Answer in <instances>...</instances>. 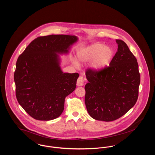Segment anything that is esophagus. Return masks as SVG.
I'll use <instances>...</instances> for the list:
<instances>
[{
  "instance_id": "obj_1",
  "label": "esophagus",
  "mask_w": 155,
  "mask_h": 155,
  "mask_svg": "<svg viewBox=\"0 0 155 155\" xmlns=\"http://www.w3.org/2000/svg\"><path fill=\"white\" fill-rule=\"evenodd\" d=\"M84 78L82 76H79L77 80V85L78 86H82L84 85Z\"/></svg>"
}]
</instances>
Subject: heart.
Returning a JSON list of instances; mask_svg holds the SVG:
<instances>
[{"instance_id": "b5f03b06", "label": "heart", "mask_w": 155, "mask_h": 155, "mask_svg": "<svg viewBox=\"0 0 155 155\" xmlns=\"http://www.w3.org/2000/svg\"><path fill=\"white\" fill-rule=\"evenodd\" d=\"M114 52L110 46L102 43H95L82 50L78 54V59L82 62L92 60L91 66L98 70L108 66L113 59ZM77 64V63L75 62Z\"/></svg>"}]
</instances>
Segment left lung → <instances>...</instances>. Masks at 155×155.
I'll return each mask as SVG.
<instances>
[{"label":"left lung","mask_w":155,"mask_h":155,"mask_svg":"<svg viewBox=\"0 0 155 155\" xmlns=\"http://www.w3.org/2000/svg\"><path fill=\"white\" fill-rule=\"evenodd\" d=\"M118 50L110 66L87 69L84 102L93 118L104 121L118 119L135 105L139 97L140 75L136 58L126 43L116 40Z\"/></svg>","instance_id":"obj_1"}]
</instances>
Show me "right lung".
<instances>
[{"mask_svg":"<svg viewBox=\"0 0 155 155\" xmlns=\"http://www.w3.org/2000/svg\"><path fill=\"white\" fill-rule=\"evenodd\" d=\"M77 40L71 35L38 37L18 57L14 72L16 97L33 118L51 120L63 111L65 98L75 89L79 74L63 73L57 53H67Z\"/></svg>","mask_w":155,"mask_h":155,"instance_id":"obj_1","label":"right lung"}]
</instances>
